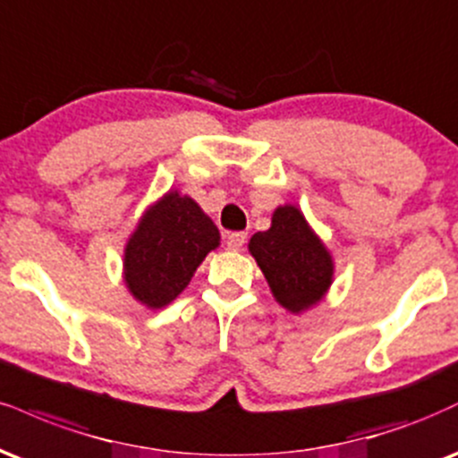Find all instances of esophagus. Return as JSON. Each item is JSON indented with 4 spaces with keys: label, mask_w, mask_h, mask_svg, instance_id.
I'll use <instances>...</instances> for the list:
<instances>
[{
    "label": "esophagus",
    "mask_w": 458,
    "mask_h": 458,
    "mask_svg": "<svg viewBox=\"0 0 458 458\" xmlns=\"http://www.w3.org/2000/svg\"><path fill=\"white\" fill-rule=\"evenodd\" d=\"M245 243H247V234L245 233H230L228 241H225V245H228L230 251L243 250Z\"/></svg>",
    "instance_id": "esophagus-1"
}]
</instances>
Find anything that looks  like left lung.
<instances>
[{
	"label": "left lung",
	"instance_id": "8db88e82",
	"mask_svg": "<svg viewBox=\"0 0 458 458\" xmlns=\"http://www.w3.org/2000/svg\"><path fill=\"white\" fill-rule=\"evenodd\" d=\"M250 251L275 299L292 313L322 299L333 279L328 251L311 233L299 208L290 205L273 213V225L267 233L251 236Z\"/></svg>",
	"mask_w": 458,
	"mask_h": 458
}]
</instances>
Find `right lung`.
<instances>
[{"mask_svg": "<svg viewBox=\"0 0 458 458\" xmlns=\"http://www.w3.org/2000/svg\"><path fill=\"white\" fill-rule=\"evenodd\" d=\"M219 245V230L191 198L170 191L147 211L125 247V284L151 310L174 301L198 264Z\"/></svg>", "mask_w": 458, "mask_h": 458, "instance_id": "right-lung-1", "label": "right lung"}]
</instances>
